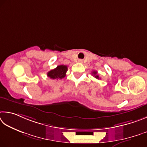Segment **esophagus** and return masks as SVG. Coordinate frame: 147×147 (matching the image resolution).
Wrapping results in <instances>:
<instances>
[{
	"label": "esophagus",
	"instance_id": "1",
	"mask_svg": "<svg viewBox=\"0 0 147 147\" xmlns=\"http://www.w3.org/2000/svg\"><path fill=\"white\" fill-rule=\"evenodd\" d=\"M78 63H83V60L82 59H79Z\"/></svg>",
	"mask_w": 147,
	"mask_h": 147
}]
</instances>
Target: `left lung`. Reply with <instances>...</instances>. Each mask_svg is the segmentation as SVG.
<instances>
[{
  "mask_svg": "<svg viewBox=\"0 0 147 147\" xmlns=\"http://www.w3.org/2000/svg\"><path fill=\"white\" fill-rule=\"evenodd\" d=\"M92 75H93L95 77V78H96L97 79H100L99 78V76L97 75V72L96 71H92Z\"/></svg>",
  "mask_w": 147,
  "mask_h": 147,
  "instance_id": "8db88e82",
  "label": "left lung"
}]
</instances>
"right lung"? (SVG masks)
Here are the masks:
<instances>
[{
	"instance_id": "obj_1",
	"label": "right lung",
	"mask_w": 147,
	"mask_h": 147,
	"mask_svg": "<svg viewBox=\"0 0 147 147\" xmlns=\"http://www.w3.org/2000/svg\"><path fill=\"white\" fill-rule=\"evenodd\" d=\"M68 66L66 65H59L55 69H51L48 72L47 76L52 79H61L66 76Z\"/></svg>"
}]
</instances>
